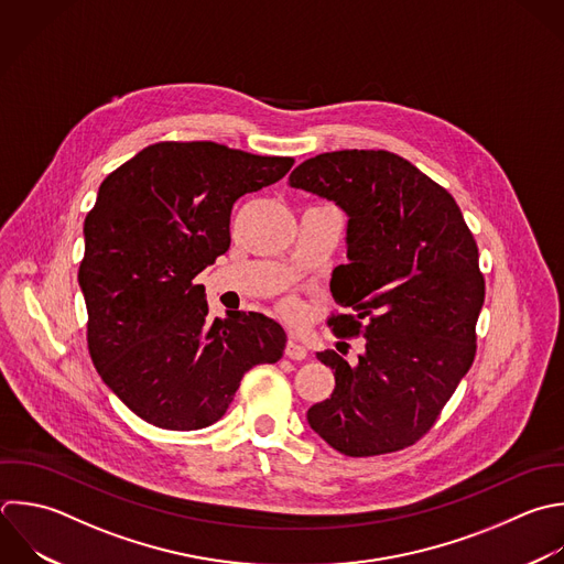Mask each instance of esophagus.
Returning a JSON list of instances; mask_svg holds the SVG:
<instances>
[{"mask_svg": "<svg viewBox=\"0 0 564 564\" xmlns=\"http://www.w3.org/2000/svg\"><path fill=\"white\" fill-rule=\"evenodd\" d=\"M284 355H286L289 359H295V361H300V359H306V355H308V348H306V344H304V341H302L297 335H291V337H289V341H286Z\"/></svg>", "mask_w": 564, "mask_h": 564, "instance_id": "esophagus-1", "label": "esophagus"}]
</instances>
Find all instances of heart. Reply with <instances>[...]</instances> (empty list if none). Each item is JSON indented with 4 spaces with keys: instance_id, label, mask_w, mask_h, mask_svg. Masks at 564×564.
<instances>
[{
    "instance_id": "obj_1",
    "label": "heart",
    "mask_w": 564,
    "mask_h": 564,
    "mask_svg": "<svg viewBox=\"0 0 564 564\" xmlns=\"http://www.w3.org/2000/svg\"><path fill=\"white\" fill-rule=\"evenodd\" d=\"M284 308H286V311H295V300H286V302H284Z\"/></svg>"
}]
</instances>
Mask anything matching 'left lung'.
Masks as SVG:
<instances>
[{"label":"left lung","instance_id":"1","mask_svg":"<svg viewBox=\"0 0 564 564\" xmlns=\"http://www.w3.org/2000/svg\"><path fill=\"white\" fill-rule=\"evenodd\" d=\"M289 185L333 200L346 216V258L330 293L339 337H364L357 364L317 359L335 375L308 425L346 456H375L419 441L467 375L485 300L478 247L454 198L405 159L341 150L304 161Z\"/></svg>","mask_w":564,"mask_h":564}]
</instances>
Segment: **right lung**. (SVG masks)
Wrapping results in <instances>:
<instances>
[{
    "label": "right lung",
    "mask_w": 564,
    "mask_h": 564,
    "mask_svg": "<svg viewBox=\"0 0 564 564\" xmlns=\"http://www.w3.org/2000/svg\"><path fill=\"white\" fill-rule=\"evenodd\" d=\"M291 167L286 156L167 141L101 183L79 267L88 348L106 386L143 421L207 427L227 412L249 368L282 357L286 333L278 322L245 311L209 319L194 278L229 249L234 203Z\"/></svg>",
    "instance_id": "right-lung-1"
}]
</instances>
